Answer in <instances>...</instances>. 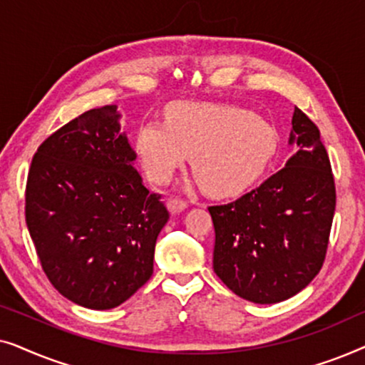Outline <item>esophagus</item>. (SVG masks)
<instances>
[{"instance_id": "esophagus-1", "label": "esophagus", "mask_w": 365, "mask_h": 365, "mask_svg": "<svg viewBox=\"0 0 365 365\" xmlns=\"http://www.w3.org/2000/svg\"><path fill=\"white\" fill-rule=\"evenodd\" d=\"M166 206H168V209H169V212H171V214H178V212H181V211H184V209L187 207V202L182 201V199L171 197V199H169V201L166 202Z\"/></svg>"}]
</instances>
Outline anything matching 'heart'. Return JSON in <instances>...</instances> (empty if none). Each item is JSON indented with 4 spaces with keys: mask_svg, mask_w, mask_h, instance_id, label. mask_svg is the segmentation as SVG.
<instances>
[{
    "mask_svg": "<svg viewBox=\"0 0 365 365\" xmlns=\"http://www.w3.org/2000/svg\"><path fill=\"white\" fill-rule=\"evenodd\" d=\"M134 149L153 182H168L191 154L202 191L231 197L262 176L277 153V133L266 118L244 108L173 103L166 123L139 126Z\"/></svg>",
    "mask_w": 365,
    "mask_h": 365,
    "instance_id": "1",
    "label": "heart"
}]
</instances>
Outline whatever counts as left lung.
I'll use <instances>...</instances> for the list:
<instances>
[{
	"instance_id": "8db88e82",
	"label": "left lung",
	"mask_w": 365,
	"mask_h": 365,
	"mask_svg": "<svg viewBox=\"0 0 365 365\" xmlns=\"http://www.w3.org/2000/svg\"><path fill=\"white\" fill-rule=\"evenodd\" d=\"M281 171L237 201L211 206L212 266L239 297L276 304L301 292L321 271L336 211V186L316 124L294 109Z\"/></svg>"
}]
</instances>
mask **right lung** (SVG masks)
<instances>
[{
  "instance_id": "add662e5",
  "label": "right lung",
  "mask_w": 365,
  "mask_h": 365,
  "mask_svg": "<svg viewBox=\"0 0 365 365\" xmlns=\"http://www.w3.org/2000/svg\"><path fill=\"white\" fill-rule=\"evenodd\" d=\"M116 106L89 109L53 133L34 154L26 224L56 291L106 311L153 276L156 239L169 212L144 187Z\"/></svg>"
}]
</instances>
